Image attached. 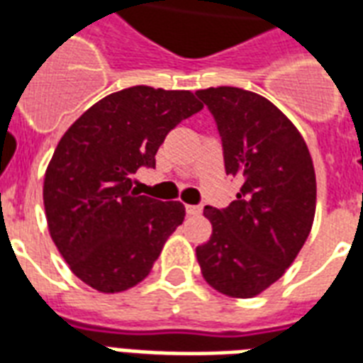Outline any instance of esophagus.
<instances>
[{
  "instance_id": "34e87169",
  "label": "esophagus",
  "mask_w": 363,
  "mask_h": 363,
  "mask_svg": "<svg viewBox=\"0 0 363 363\" xmlns=\"http://www.w3.org/2000/svg\"><path fill=\"white\" fill-rule=\"evenodd\" d=\"M185 210H187V213H189V216H199V213L202 212V206L201 204H187V206H185Z\"/></svg>"
}]
</instances>
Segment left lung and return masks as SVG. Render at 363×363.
<instances>
[{"label":"left lung","instance_id":"8db88e82","mask_svg":"<svg viewBox=\"0 0 363 363\" xmlns=\"http://www.w3.org/2000/svg\"><path fill=\"white\" fill-rule=\"evenodd\" d=\"M218 123L237 201L206 206L212 237L196 246L202 277L229 297L259 296L282 277L313 229L316 176L296 125L267 98L237 86L196 91Z\"/></svg>","mask_w":363,"mask_h":363}]
</instances>
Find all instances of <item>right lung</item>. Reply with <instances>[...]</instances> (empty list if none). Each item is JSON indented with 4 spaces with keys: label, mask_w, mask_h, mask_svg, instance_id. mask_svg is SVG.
<instances>
[{
    "label": "right lung",
    "mask_w": 363,
    "mask_h": 363,
    "mask_svg": "<svg viewBox=\"0 0 363 363\" xmlns=\"http://www.w3.org/2000/svg\"><path fill=\"white\" fill-rule=\"evenodd\" d=\"M191 91L138 85L89 108L56 145L43 182L52 242L72 272L102 294L136 286L182 225L179 201L132 189L138 168L155 167L174 126L201 111Z\"/></svg>",
    "instance_id": "right-lung-1"
}]
</instances>
